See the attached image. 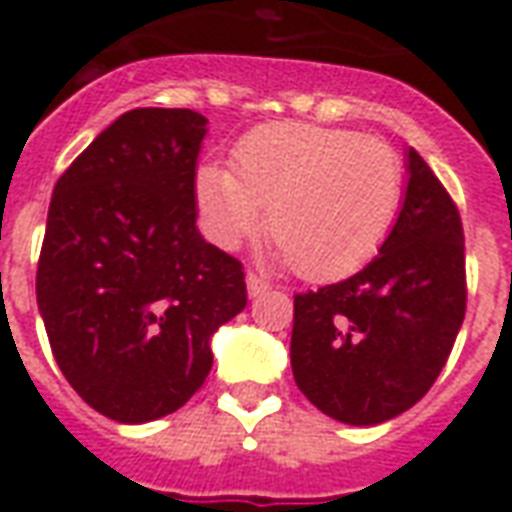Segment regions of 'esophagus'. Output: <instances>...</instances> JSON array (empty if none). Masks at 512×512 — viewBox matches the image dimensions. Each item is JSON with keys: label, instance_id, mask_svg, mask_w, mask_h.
Returning a JSON list of instances; mask_svg holds the SVG:
<instances>
[{"label": "esophagus", "instance_id": "1", "mask_svg": "<svg viewBox=\"0 0 512 512\" xmlns=\"http://www.w3.org/2000/svg\"><path fill=\"white\" fill-rule=\"evenodd\" d=\"M246 290H249V296H260V293L268 290V282L263 277H257L255 271H249L246 274Z\"/></svg>", "mask_w": 512, "mask_h": 512}]
</instances>
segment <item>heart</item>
<instances>
[{
  "label": "heart",
  "instance_id": "b5f03b06",
  "mask_svg": "<svg viewBox=\"0 0 512 512\" xmlns=\"http://www.w3.org/2000/svg\"><path fill=\"white\" fill-rule=\"evenodd\" d=\"M197 194L219 244L238 246L266 224L299 277L326 282L365 266L386 241L403 200V161L381 136L274 123L244 136L235 172L205 164Z\"/></svg>",
  "mask_w": 512,
  "mask_h": 512
}]
</instances>
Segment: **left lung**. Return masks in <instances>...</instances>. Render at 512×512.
I'll return each mask as SVG.
<instances>
[{"instance_id": "obj_1", "label": "left lung", "mask_w": 512, "mask_h": 512, "mask_svg": "<svg viewBox=\"0 0 512 512\" xmlns=\"http://www.w3.org/2000/svg\"><path fill=\"white\" fill-rule=\"evenodd\" d=\"M466 315L458 205L408 150L403 211L354 277L293 296L290 365L304 397L345 425H378L425 397Z\"/></svg>"}]
</instances>
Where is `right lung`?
<instances>
[{
	"instance_id": "add662e5",
	"label": "right lung",
	"mask_w": 512,
	"mask_h": 512,
	"mask_svg": "<svg viewBox=\"0 0 512 512\" xmlns=\"http://www.w3.org/2000/svg\"><path fill=\"white\" fill-rule=\"evenodd\" d=\"M205 117L131 109L54 186L38 310L62 376L117 422L178 411L211 373V334L246 307L241 260L197 230Z\"/></svg>"
}]
</instances>
